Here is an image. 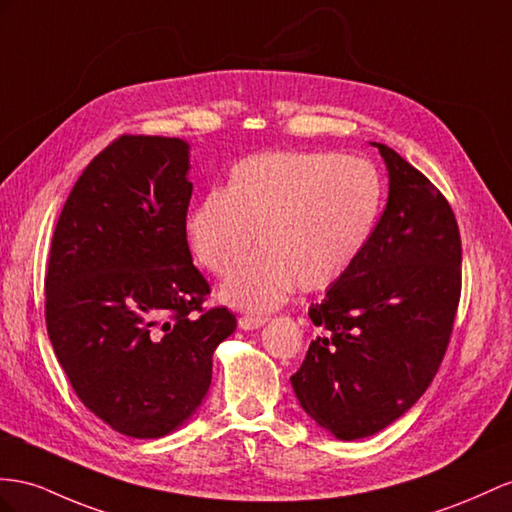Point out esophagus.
I'll use <instances>...</instances> for the list:
<instances>
[{
	"instance_id": "obj_1",
	"label": "esophagus",
	"mask_w": 512,
	"mask_h": 512,
	"mask_svg": "<svg viewBox=\"0 0 512 512\" xmlns=\"http://www.w3.org/2000/svg\"><path fill=\"white\" fill-rule=\"evenodd\" d=\"M266 322H268V318H264V316H242L238 324L242 331H255V329H261Z\"/></svg>"
}]
</instances>
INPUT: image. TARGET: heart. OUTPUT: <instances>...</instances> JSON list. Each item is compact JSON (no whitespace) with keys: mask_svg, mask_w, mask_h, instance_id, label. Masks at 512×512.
I'll return each mask as SVG.
<instances>
[{"mask_svg":"<svg viewBox=\"0 0 512 512\" xmlns=\"http://www.w3.org/2000/svg\"><path fill=\"white\" fill-rule=\"evenodd\" d=\"M383 205L372 162L337 153L268 151L229 170L225 188L192 205L186 238L209 272L225 277L255 244L220 296L248 311L279 307L298 285L320 292L357 264Z\"/></svg>","mask_w":512,"mask_h":512,"instance_id":"1","label":"heart"}]
</instances>
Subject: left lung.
Segmentation results:
<instances>
[{
	"label": "left lung",
	"mask_w": 512,
	"mask_h": 512,
	"mask_svg": "<svg viewBox=\"0 0 512 512\" xmlns=\"http://www.w3.org/2000/svg\"><path fill=\"white\" fill-rule=\"evenodd\" d=\"M389 196L357 264L309 307L320 335L290 378L335 439L372 437L435 378L461 298V235L443 194L389 149Z\"/></svg>",
	"instance_id": "obj_1"
}]
</instances>
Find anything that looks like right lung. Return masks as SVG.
Returning <instances> with one entry per match:
<instances>
[{
    "label": "right lung",
    "mask_w": 512,
    "mask_h": 512,
    "mask_svg": "<svg viewBox=\"0 0 512 512\" xmlns=\"http://www.w3.org/2000/svg\"><path fill=\"white\" fill-rule=\"evenodd\" d=\"M190 144L121 136L77 179L45 277V320L69 381L121 435L160 439L199 411L212 357L235 331L186 240Z\"/></svg>",
    "instance_id": "right-lung-1"
}]
</instances>
